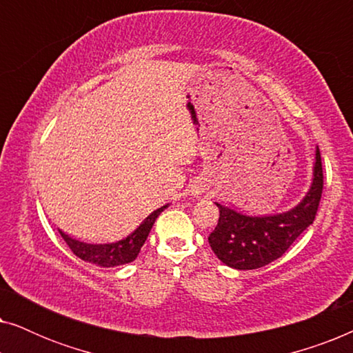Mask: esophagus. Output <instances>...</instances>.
<instances>
[{
	"label": "esophagus",
	"instance_id": "1",
	"mask_svg": "<svg viewBox=\"0 0 353 353\" xmlns=\"http://www.w3.org/2000/svg\"><path fill=\"white\" fill-rule=\"evenodd\" d=\"M207 191H209V181H207L205 178H197V180H194V183H192L191 186L192 196L201 197Z\"/></svg>",
	"mask_w": 353,
	"mask_h": 353
}]
</instances>
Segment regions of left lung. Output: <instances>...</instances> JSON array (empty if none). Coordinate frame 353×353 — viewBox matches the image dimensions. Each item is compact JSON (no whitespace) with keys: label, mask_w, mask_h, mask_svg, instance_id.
I'll return each mask as SVG.
<instances>
[{"label":"left lung","mask_w":353,"mask_h":353,"mask_svg":"<svg viewBox=\"0 0 353 353\" xmlns=\"http://www.w3.org/2000/svg\"><path fill=\"white\" fill-rule=\"evenodd\" d=\"M321 192L323 167L320 149L316 148L310 190L291 210L249 216L215 202L220 216L209 236L212 250L221 262L234 270H255L274 262L313 223Z\"/></svg>","instance_id":"left-lung-1"}]
</instances>
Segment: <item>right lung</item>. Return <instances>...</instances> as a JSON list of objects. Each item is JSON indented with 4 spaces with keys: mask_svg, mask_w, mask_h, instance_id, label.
Here are the masks:
<instances>
[{
    "mask_svg": "<svg viewBox=\"0 0 353 353\" xmlns=\"http://www.w3.org/2000/svg\"><path fill=\"white\" fill-rule=\"evenodd\" d=\"M167 205H162L161 209L154 210L151 215L146 216L143 220V223L138 226L137 230L133 231L132 234H128L127 238L117 241V243H109V244H88L81 243V241H77L70 238L69 234H65L64 231L59 230L62 239L65 241L67 245H69L72 252H74L77 257L85 260V262L99 265V267H119V265H125L133 262L134 259L138 257L139 250H141L144 241L148 239L149 231H151L154 221L163 209H167Z\"/></svg>",
    "mask_w": 353,
    "mask_h": 353,
    "instance_id": "1",
    "label": "right lung"
}]
</instances>
